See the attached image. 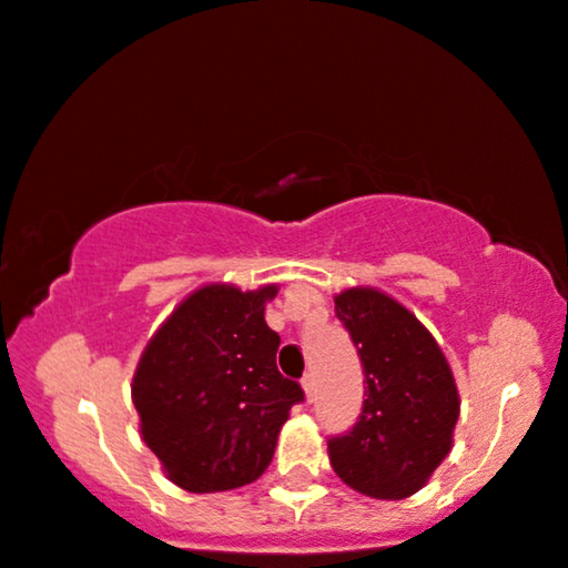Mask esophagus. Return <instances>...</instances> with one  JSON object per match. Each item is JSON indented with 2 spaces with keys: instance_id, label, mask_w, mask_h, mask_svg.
<instances>
[{
  "instance_id": "34e87169",
  "label": "esophagus",
  "mask_w": 568,
  "mask_h": 568,
  "mask_svg": "<svg viewBox=\"0 0 568 568\" xmlns=\"http://www.w3.org/2000/svg\"><path fill=\"white\" fill-rule=\"evenodd\" d=\"M301 385H304L306 396L314 398V393H317V375H314V372H306L304 379H301Z\"/></svg>"
}]
</instances>
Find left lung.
<instances>
[{
  "label": "left lung",
  "mask_w": 568,
  "mask_h": 568,
  "mask_svg": "<svg viewBox=\"0 0 568 568\" xmlns=\"http://www.w3.org/2000/svg\"><path fill=\"white\" fill-rule=\"evenodd\" d=\"M364 369L356 425L327 440L335 475L356 493L400 500L448 456L458 390L440 346L408 308L375 288L335 296Z\"/></svg>",
  "instance_id": "8db88e82"
}]
</instances>
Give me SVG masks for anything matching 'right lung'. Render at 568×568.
<instances>
[{
	"label": "right lung",
	"instance_id": "right-lung-1",
	"mask_svg": "<svg viewBox=\"0 0 568 568\" xmlns=\"http://www.w3.org/2000/svg\"><path fill=\"white\" fill-rule=\"evenodd\" d=\"M277 288L206 285L156 329L133 377L141 435L175 485L222 493L264 475L291 406L304 400L280 375V335L264 322Z\"/></svg>",
	"mask_w": 568,
	"mask_h": 568
}]
</instances>
